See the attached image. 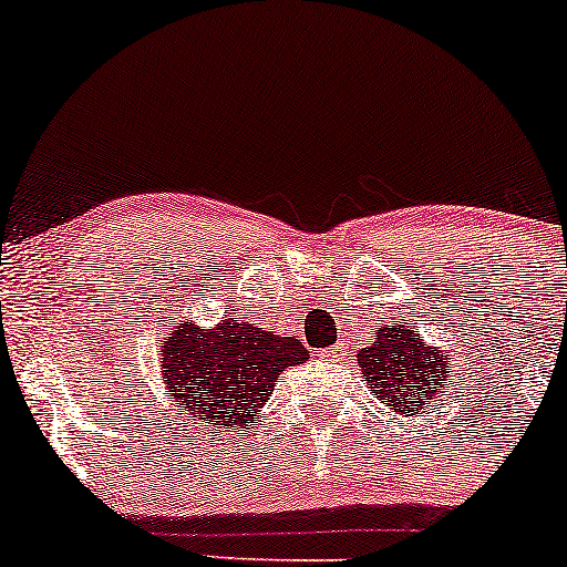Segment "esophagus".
I'll use <instances>...</instances> for the list:
<instances>
[{"mask_svg": "<svg viewBox=\"0 0 567 567\" xmlns=\"http://www.w3.org/2000/svg\"><path fill=\"white\" fill-rule=\"evenodd\" d=\"M340 354H338V349H327V351H321V359H324V362H332V359H338Z\"/></svg>", "mask_w": 567, "mask_h": 567, "instance_id": "esophagus-1", "label": "esophagus"}]
</instances>
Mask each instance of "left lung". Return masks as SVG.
I'll return each mask as SVG.
<instances>
[{
    "label": "left lung",
    "mask_w": 567,
    "mask_h": 567,
    "mask_svg": "<svg viewBox=\"0 0 567 567\" xmlns=\"http://www.w3.org/2000/svg\"><path fill=\"white\" fill-rule=\"evenodd\" d=\"M452 359V351L430 346L405 321L379 327L373 343L357 354L370 392L389 411L405 416H416L435 403L454 375Z\"/></svg>",
    "instance_id": "obj_1"
}]
</instances>
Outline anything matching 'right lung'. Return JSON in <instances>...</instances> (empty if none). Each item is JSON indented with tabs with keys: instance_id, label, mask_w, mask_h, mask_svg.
<instances>
[{
	"instance_id": "right-lung-1",
	"label": "right lung",
	"mask_w": 567,
	"mask_h": 567,
	"mask_svg": "<svg viewBox=\"0 0 567 567\" xmlns=\"http://www.w3.org/2000/svg\"><path fill=\"white\" fill-rule=\"evenodd\" d=\"M310 351L248 321L224 319L213 327L184 321L162 340L164 398L199 427L240 432L257 422L278 375L302 364Z\"/></svg>"
}]
</instances>
